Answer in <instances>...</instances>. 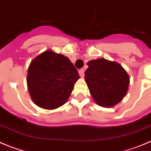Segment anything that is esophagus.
Returning <instances> with one entry per match:
<instances>
[{
	"instance_id": "obj_1",
	"label": "esophagus",
	"mask_w": 151,
	"mask_h": 151,
	"mask_svg": "<svg viewBox=\"0 0 151 151\" xmlns=\"http://www.w3.org/2000/svg\"><path fill=\"white\" fill-rule=\"evenodd\" d=\"M79 74H80V75L81 76V77H83L84 76V69L83 68H81L79 70Z\"/></svg>"
}]
</instances>
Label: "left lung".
I'll return each mask as SVG.
<instances>
[{
	"mask_svg": "<svg viewBox=\"0 0 151 151\" xmlns=\"http://www.w3.org/2000/svg\"><path fill=\"white\" fill-rule=\"evenodd\" d=\"M85 81L89 92L98 104L113 107L126 96L129 77L119 64L98 59L87 63Z\"/></svg>",
	"mask_w": 151,
	"mask_h": 151,
	"instance_id": "1",
	"label": "left lung"
}]
</instances>
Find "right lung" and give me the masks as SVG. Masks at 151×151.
I'll return each instance as SVG.
<instances>
[{"label":"right lung","instance_id":"add662e5","mask_svg":"<svg viewBox=\"0 0 151 151\" xmlns=\"http://www.w3.org/2000/svg\"><path fill=\"white\" fill-rule=\"evenodd\" d=\"M79 78L77 70L68 57L47 50L31 62L27 83L34 102L52 110L68 101Z\"/></svg>","mask_w":151,"mask_h":151}]
</instances>
